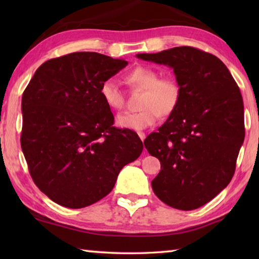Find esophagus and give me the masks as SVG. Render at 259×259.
I'll return each mask as SVG.
<instances>
[{
  "instance_id": "esophagus-1",
  "label": "esophagus",
  "mask_w": 259,
  "mask_h": 259,
  "mask_svg": "<svg viewBox=\"0 0 259 259\" xmlns=\"http://www.w3.org/2000/svg\"><path fill=\"white\" fill-rule=\"evenodd\" d=\"M138 136H139V138L142 139V140H144V139H145V137H146L145 134L142 133V131H139V133H138Z\"/></svg>"
}]
</instances>
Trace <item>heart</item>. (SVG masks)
<instances>
[{"label":"heart","mask_w":259,"mask_h":259,"mask_svg":"<svg viewBox=\"0 0 259 259\" xmlns=\"http://www.w3.org/2000/svg\"><path fill=\"white\" fill-rule=\"evenodd\" d=\"M125 81L134 89L142 90L137 112H126L117 115L115 123L119 128L144 130L154 125L160 115H170L181 100L182 89L176 78L164 76L159 78V72L150 66H138L126 74ZM100 97L107 106L119 111L124 99L117 83L107 78L99 89Z\"/></svg>","instance_id":"obj_1"}]
</instances>
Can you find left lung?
I'll return each mask as SVG.
<instances>
[{
  "label": "left lung",
  "mask_w": 259,
  "mask_h": 259,
  "mask_svg": "<svg viewBox=\"0 0 259 259\" xmlns=\"http://www.w3.org/2000/svg\"><path fill=\"white\" fill-rule=\"evenodd\" d=\"M138 58L174 68L181 100L157 133L144 140L161 162L152 188L162 202L194 210L229 185L244 139L240 89L225 64L193 47H176Z\"/></svg>",
  "instance_id": "1"
}]
</instances>
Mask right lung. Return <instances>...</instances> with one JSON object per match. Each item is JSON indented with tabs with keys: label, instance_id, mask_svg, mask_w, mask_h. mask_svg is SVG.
<instances>
[{
	"label": "right lung",
	"instance_id": "obj_1",
	"mask_svg": "<svg viewBox=\"0 0 259 259\" xmlns=\"http://www.w3.org/2000/svg\"><path fill=\"white\" fill-rule=\"evenodd\" d=\"M128 65L98 52H73L43 63L23 94L21 150L33 181L48 198L78 209L115 185L143 142L117 129L100 84Z\"/></svg>",
	"mask_w": 259,
	"mask_h": 259
}]
</instances>
